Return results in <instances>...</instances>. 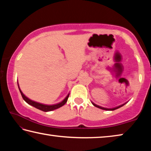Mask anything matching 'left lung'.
Here are the masks:
<instances>
[{
    "label": "left lung",
    "instance_id": "1",
    "mask_svg": "<svg viewBox=\"0 0 151 151\" xmlns=\"http://www.w3.org/2000/svg\"><path fill=\"white\" fill-rule=\"evenodd\" d=\"M92 104H93L95 107H98V108H99V109H104V110H107V111H113V110H115V109H118V108L122 107L123 105H124V104H123V105H119V106H118V107H115V108H111H111H109H109H105V107H103L99 106V105H96V104H93V103H92Z\"/></svg>",
    "mask_w": 151,
    "mask_h": 151
}]
</instances>
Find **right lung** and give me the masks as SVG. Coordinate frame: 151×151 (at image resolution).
Returning <instances> with one entry per match:
<instances>
[{"label": "right lung", "instance_id": "1", "mask_svg": "<svg viewBox=\"0 0 151 151\" xmlns=\"http://www.w3.org/2000/svg\"><path fill=\"white\" fill-rule=\"evenodd\" d=\"M18 88H19V90L20 92L21 93V96H22L23 99L24 100V101L28 104L29 105H32V106H33L34 107L37 108V109H38L41 111H43L45 112H47V111H53V110H55L56 109H58V108H60L61 107H62L63 105L65 104V103L67 102L68 101V97L70 96V94H68L67 97H65V98L63 100L62 102L59 103V104H55V105H45V104H40V103H38L36 101H32V100L30 99L29 98H28L27 97H26L24 93L22 92V91L20 90V89L19 88V86H18Z\"/></svg>", "mask_w": 151, "mask_h": 151}]
</instances>
